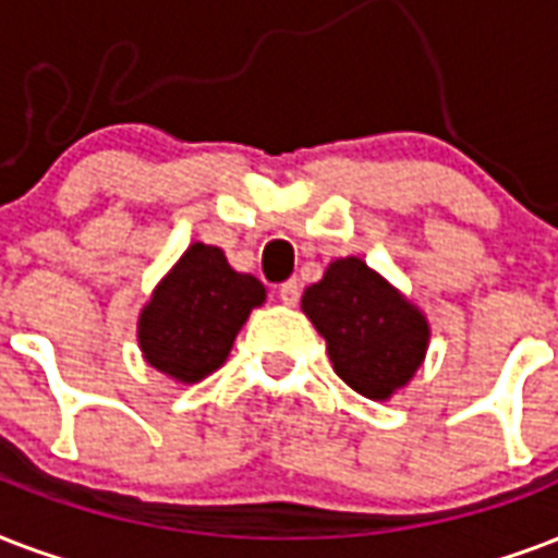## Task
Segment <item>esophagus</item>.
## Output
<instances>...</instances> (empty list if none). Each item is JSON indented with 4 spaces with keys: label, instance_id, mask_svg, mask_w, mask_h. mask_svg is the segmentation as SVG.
Returning <instances> with one entry per match:
<instances>
[{
    "label": "esophagus",
    "instance_id": "34e87169",
    "mask_svg": "<svg viewBox=\"0 0 558 558\" xmlns=\"http://www.w3.org/2000/svg\"><path fill=\"white\" fill-rule=\"evenodd\" d=\"M276 296H279L284 305H296V302H300V282H296V279H288V282L279 284Z\"/></svg>",
    "mask_w": 558,
    "mask_h": 558
}]
</instances>
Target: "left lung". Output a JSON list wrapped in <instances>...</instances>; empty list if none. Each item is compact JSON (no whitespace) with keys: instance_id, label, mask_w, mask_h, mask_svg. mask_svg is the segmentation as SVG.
Segmentation results:
<instances>
[{"instance_id":"left-lung-1","label":"left lung","mask_w":558,"mask_h":558,"mask_svg":"<svg viewBox=\"0 0 558 558\" xmlns=\"http://www.w3.org/2000/svg\"><path fill=\"white\" fill-rule=\"evenodd\" d=\"M335 373L366 399H390L422 364L427 323L361 258H338L302 293Z\"/></svg>"}]
</instances>
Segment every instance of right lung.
<instances>
[{"label":"right lung","instance_id":"add662e5","mask_svg":"<svg viewBox=\"0 0 558 558\" xmlns=\"http://www.w3.org/2000/svg\"><path fill=\"white\" fill-rule=\"evenodd\" d=\"M265 302L256 276L232 270L223 250L192 244L140 317V347L154 369L194 384L215 373L244 319Z\"/></svg>","mask_w":558,"mask_h":558}]
</instances>
